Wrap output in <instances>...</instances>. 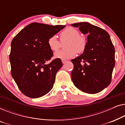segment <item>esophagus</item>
<instances>
[{"label": "esophagus", "instance_id": "34e87169", "mask_svg": "<svg viewBox=\"0 0 125 125\" xmlns=\"http://www.w3.org/2000/svg\"><path fill=\"white\" fill-rule=\"evenodd\" d=\"M66 61H66V60H62V64H65V62H66Z\"/></svg>", "mask_w": 125, "mask_h": 125}]
</instances>
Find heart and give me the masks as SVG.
I'll use <instances>...</instances> for the list:
<instances>
[{"mask_svg": "<svg viewBox=\"0 0 125 125\" xmlns=\"http://www.w3.org/2000/svg\"><path fill=\"white\" fill-rule=\"evenodd\" d=\"M77 29L68 27L60 33L61 42H64V48L62 51L54 53V57L62 60L69 59L76 56L77 53H83L86 47V39L85 37L79 34ZM48 45L53 52L58 51L61 47V42L56 36L50 37L48 40Z\"/></svg>", "mask_w": 125, "mask_h": 125, "instance_id": "b5f03b06", "label": "heart"}]
</instances>
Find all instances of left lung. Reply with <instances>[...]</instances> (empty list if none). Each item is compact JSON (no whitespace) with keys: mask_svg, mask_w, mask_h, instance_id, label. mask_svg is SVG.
Wrapping results in <instances>:
<instances>
[{"mask_svg":"<svg viewBox=\"0 0 125 125\" xmlns=\"http://www.w3.org/2000/svg\"><path fill=\"white\" fill-rule=\"evenodd\" d=\"M82 33L88 34L83 53L72 60L71 73L75 86L85 93L95 94L108 86L115 65V49L105 30L87 22L74 23Z\"/></svg>","mask_w":125,"mask_h":125,"instance_id":"8db88e82","label":"left lung"}]
</instances>
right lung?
<instances>
[{
    "mask_svg": "<svg viewBox=\"0 0 125 125\" xmlns=\"http://www.w3.org/2000/svg\"><path fill=\"white\" fill-rule=\"evenodd\" d=\"M65 27L32 23L12 41L10 54L11 75L26 96L39 98L47 94L53 86L56 73L62 63L61 59H55L45 64L53 57L48 40Z\"/></svg>",
    "mask_w": 125,
    "mask_h": 125,
    "instance_id": "add662e5",
    "label": "right lung"
}]
</instances>
